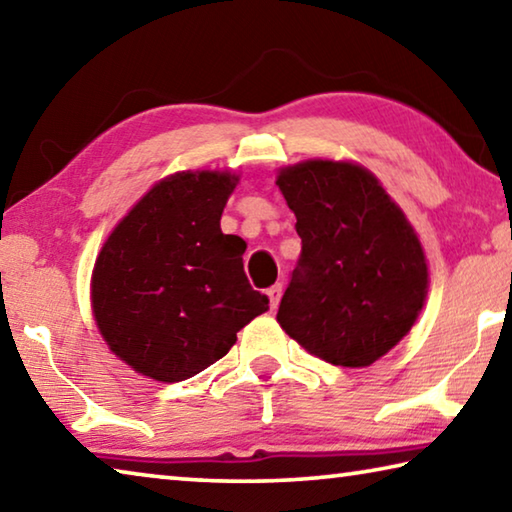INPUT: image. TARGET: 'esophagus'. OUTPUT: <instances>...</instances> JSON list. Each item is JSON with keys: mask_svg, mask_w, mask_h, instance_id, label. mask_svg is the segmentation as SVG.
<instances>
[{"mask_svg": "<svg viewBox=\"0 0 512 512\" xmlns=\"http://www.w3.org/2000/svg\"><path fill=\"white\" fill-rule=\"evenodd\" d=\"M266 296H268V305H271V309H277V305H280L282 300V284H273L271 289H266Z\"/></svg>", "mask_w": 512, "mask_h": 512, "instance_id": "1", "label": "esophagus"}]
</instances>
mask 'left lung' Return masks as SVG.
<instances>
[{
    "label": "left lung",
    "instance_id": "1",
    "mask_svg": "<svg viewBox=\"0 0 512 512\" xmlns=\"http://www.w3.org/2000/svg\"><path fill=\"white\" fill-rule=\"evenodd\" d=\"M277 187L302 239L277 323L327 363L370 366L409 334L427 298L413 225L354 162H298L280 171Z\"/></svg>",
    "mask_w": 512,
    "mask_h": 512
}]
</instances>
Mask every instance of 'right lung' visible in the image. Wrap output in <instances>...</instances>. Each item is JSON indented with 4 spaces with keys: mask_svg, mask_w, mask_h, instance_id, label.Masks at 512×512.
<instances>
[{
    "mask_svg": "<svg viewBox=\"0 0 512 512\" xmlns=\"http://www.w3.org/2000/svg\"><path fill=\"white\" fill-rule=\"evenodd\" d=\"M237 183L228 171L171 173L103 244L92 314L108 348L140 375L167 384L198 375L268 309L244 273L246 241L221 232Z\"/></svg>",
    "mask_w": 512,
    "mask_h": 512,
    "instance_id": "add662e5",
    "label": "right lung"
}]
</instances>
